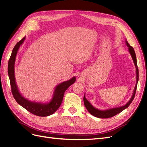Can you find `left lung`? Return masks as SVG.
<instances>
[{
  "instance_id": "obj_1",
  "label": "left lung",
  "mask_w": 147,
  "mask_h": 147,
  "mask_svg": "<svg viewBox=\"0 0 147 147\" xmlns=\"http://www.w3.org/2000/svg\"><path fill=\"white\" fill-rule=\"evenodd\" d=\"M125 42H126L127 47H128L129 52L130 55L132 57L133 62H134L136 69V86L134 87V91H133L132 95L131 97L130 100H129V102L125 105L119 107L112 108V109H107V110H99V109L95 108L94 107H93L90 102L86 99V98L85 97V94H84V97H83L84 106H85V107L86 108L88 112H90L92 115H93V116H94L96 117L99 118H110V117H112L115 116V115H116L118 114L119 113L121 112L123 110L127 108L129 105L131 104V103L132 102L133 99H134V97H135L137 86V83H138V81H139V69H138V67H137V64L136 55L134 48H133L129 45V44L128 43L127 40H125Z\"/></svg>"
}]
</instances>
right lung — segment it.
Segmentation results:
<instances>
[{
	"label": "right lung",
	"mask_w": 147,
	"mask_h": 147,
	"mask_svg": "<svg viewBox=\"0 0 147 147\" xmlns=\"http://www.w3.org/2000/svg\"><path fill=\"white\" fill-rule=\"evenodd\" d=\"M25 38L26 37L16 44L13 49L11 56L8 61V74L10 81L12 94L18 104H19L31 113L39 117H48L54 113L59 109L63 102L65 91L70 85L75 82L76 78L73 77L69 80L57 84L51 99L48 102L43 103V102H32L25 98L19 91L16 83L15 76V64L16 55L20 46L25 40Z\"/></svg>",
	"instance_id": "right-lung-1"
}]
</instances>
